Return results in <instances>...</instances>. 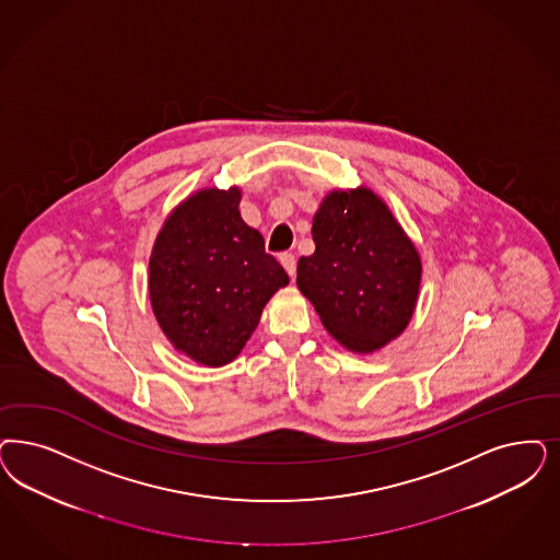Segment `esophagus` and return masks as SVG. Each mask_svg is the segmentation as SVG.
Masks as SVG:
<instances>
[{
    "label": "esophagus",
    "instance_id": "esophagus-1",
    "mask_svg": "<svg viewBox=\"0 0 560 560\" xmlns=\"http://www.w3.org/2000/svg\"><path fill=\"white\" fill-rule=\"evenodd\" d=\"M279 260H281V265H283V269L288 270V275L293 279V277H295V256L290 254V252H285V254L279 256Z\"/></svg>",
    "mask_w": 560,
    "mask_h": 560
}]
</instances>
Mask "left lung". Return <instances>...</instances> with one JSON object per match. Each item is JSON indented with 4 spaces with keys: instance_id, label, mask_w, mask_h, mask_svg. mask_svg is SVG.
<instances>
[{
    "instance_id": "8db88e82",
    "label": "left lung",
    "mask_w": 560,
    "mask_h": 560,
    "mask_svg": "<svg viewBox=\"0 0 560 560\" xmlns=\"http://www.w3.org/2000/svg\"><path fill=\"white\" fill-rule=\"evenodd\" d=\"M316 250L298 260V288L351 351L381 349L407 327L422 265L413 244L366 188L330 192L312 221Z\"/></svg>"
}]
</instances>
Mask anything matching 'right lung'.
<instances>
[{
    "label": "right lung",
    "instance_id": "add662e5",
    "mask_svg": "<svg viewBox=\"0 0 560 560\" xmlns=\"http://www.w3.org/2000/svg\"><path fill=\"white\" fill-rule=\"evenodd\" d=\"M240 190H202L175 209L154 242L149 291L175 348L223 366L244 348L270 295L290 283L240 217Z\"/></svg>",
    "mask_w": 560,
    "mask_h": 560
}]
</instances>
